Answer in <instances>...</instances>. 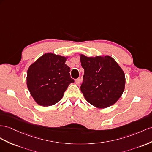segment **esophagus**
I'll use <instances>...</instances> for the list:
<instances>
[{
    "label": "esophagus",
    "instance_id": "34e87169",
    "mask_svg": "<svg viewBox=\"0 0 152 152\" xmlns=\"http://www.w3.org/2000/svg\"><path fill=\"white\" fill-rule=\"evenodd\" d=\"M75 82H76V85H79V84L80 83V82H81V79H80V77H79V78L76 79V80H75Z\"/></svg>",
    "mask_w": 152,
    "mask_h": 152
}]
</instances>
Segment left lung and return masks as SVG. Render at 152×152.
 <instances>
[{"label":"left lung","mask_w":152,"mask_h":152,"mask_svg":"<svg viewBox=\"0 0 152 152\" xmlns=\"http://www.w3.org/2000/svg\"><path fill=\"white\" fill-rule=\"evenodd\" d=\"M84 69L81 91L88 103L104 108L114 104L121 96L125 76L118 64L109 56L87 57L80 55Z\"/></svg>","instance_id":"left-lung-1"}]
</instances>
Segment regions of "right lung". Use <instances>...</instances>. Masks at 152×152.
Returning <instances> with one entry per match:
<instances>
[{
	"mask_svg": "<svg viewBox=\"0 0 152 152\" xmlns=\"http://www.w3.org/2000/svg\"><path fill=\"white\" fill-rule=\"evenodd\" d=\"M65 61L64 56L46 53L30 65L27 74V86L40 105L56 104L62 98L69 84L75 82Z\"/></svg>",
	"mask_w": 152,
	"mask_h": 152,
	"instance_id": "obj_1",
	"label": "right lung"
}]
</instances>
